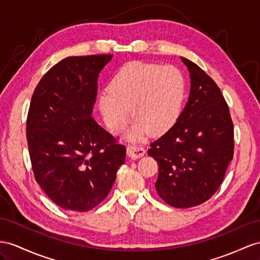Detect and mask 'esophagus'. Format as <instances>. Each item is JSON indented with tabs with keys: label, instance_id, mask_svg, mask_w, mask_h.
<instances>
[{
	"label": "esophagus",
	"instance_id": "1",
	"mask_svg": "<svg viewBox=\"0 0 260 260\" xmlns=\"http://www.w3.org/2000/svg\"><path fill=\"white\" fill-rule=\"evenodd\" d=\"M127 155L132 158H141L145 155V148L142 147V146H137V145H128L127 146Z\"/></svg>",
	"mask_w": 260,
	"mask_h": 260
}]
</instances>
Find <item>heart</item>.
Returning <instances> with one entry per match:
<instances>
[{
  "label": "heart",
  "mask_w": 260,
  "mask_h": 260,
  "mask_svg": "<svg viewBox=\"0 0 260 260\" xmlns=\"http://www.w3.org/2000/svg\"><path fill=\"white\" fill-rule=\"evenodd\" d=\"M185 81L175 66L134 61L123 66L110 85L98 95V105L106 126L122 131L133 115L136 121L128 133L131 139L161 134L181 114Z\"/></svg>",
  "instance_id": "heart-1"
}]
</instances>
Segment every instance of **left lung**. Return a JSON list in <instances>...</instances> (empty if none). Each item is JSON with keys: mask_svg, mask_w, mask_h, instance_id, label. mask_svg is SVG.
<instances>
[{"mask_svg": "<svg viewBox=\"0 0 260 260\" xmlns=\"http://www.w3.org/2000/svg\"><path fill=\"white\" fill-rule=\"evenodd\" d=\"M190 95L174 126L150 144L159 165L155 188L164 201L184 209L202 204L223 182L234 155V126L221 90L198 64L181 57Z\"/></svg>", "mask_w": 260, "mask_h": 260, "instance_id": "1", "label": "left lung"}]
</instances>
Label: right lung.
I'll list each match as a JSON object with an SVG mask.
<instances>
[{
    "label": "right lung",
    "instance_id": "right-lung-1",
    "mask_svg": "<svg viewBox=\"0 0 260 260\" xmlns=\"http://www.w3.org/2000/svg\"><path fill=\"white\" fill-rule=\"evenodd\" d=\"M112 57H67L45 73L32 93L26 122L32 172L64 210L95 208L125 162V146L91 116L99 73Z\"/></svg>",
    "mask_w": 260,
    "mask_h": 260
}]
</instances>
